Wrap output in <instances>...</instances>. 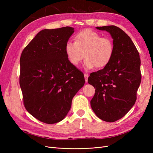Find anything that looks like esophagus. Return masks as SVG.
I'll return each mask as SVG.
<instances>
[{"label": "esophagus", "mask_w": 153, "mask_h": 153, "mask_svg": "<svg viewBox=\"0 0 153 153\" xmlns=\"http://www.w3.org/2000/svg\"><path fill=\"white\" fill-rule=\"evenodd\" d=\"M84 77H85V80L86 82H87V80H88V77H89V75L87 73H84Z\"/></svg>", "instance_id": "obj_1"}]
</instances>
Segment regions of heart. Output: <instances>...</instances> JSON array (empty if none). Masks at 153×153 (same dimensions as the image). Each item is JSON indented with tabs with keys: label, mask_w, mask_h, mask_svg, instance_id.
Masks as SVG:
<instances>
[{
	"label": "heart",
	"mask_w": 153,
	"mask_h": 153,
	"mask_svg": "<svg viewBox=\"0 0 153 153\" xmlns=\"http://www.w3.org/2000/svg\"><path fill=\"white\" fill-rule=\"evenodd\" d=\"M65 51L69 62L74 66H77L84 57L86 69H102L113 57L114 45L110 38H104L91 29H85L76 34L75 42L66 43Z\"/></svg>",
	"instance_id": "obj_1"
}]
</instances>
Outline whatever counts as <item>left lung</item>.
<instances>
[{
  "instance_id": "1",
  "label": "left lung",
  "mask_w": 153,
  "mask_h": 153,
  "mask_svg": "<svg viewBox=\"0 0 153 153\" xmlns=\"http://www.w3.org/2000/svg\"><path fill=\"white\" fill-rule=\"evenodd\" d=\"M96 29L107 31L112 36L114 53L107 66L88 78V83L96 89L91 105L100 119L115 122L124 117L135 103L142 78L140 59L131 38L118 27Z\"/></svg>"
}]
</instances>
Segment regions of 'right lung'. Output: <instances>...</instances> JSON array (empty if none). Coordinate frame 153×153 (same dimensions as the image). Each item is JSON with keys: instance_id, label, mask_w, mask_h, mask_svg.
<instances>
[{"instance_id": "obj_1", "label": "right lung", "mask_w": 153, "mask_h": 153, "mask_svg": "<svg viewBox=\"0 0 153 153\" xmlns=\"http://www.w3.org/2000/svg\"><path fill=\"white\" fill-rule=\"evenodd\" d=\"M71 27L44 29L23 50L20 85L26 110L39 121L54 124L66 117L84 86V74L69 62L66 45Z\"/></svg>"}]
</instances>
